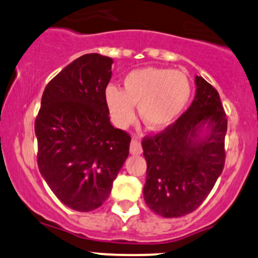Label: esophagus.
Listing matches in <instances>:
<instances>
[{
	"label": "esophagus",
	"instance_id": "obj_1",
	"mask_svg": "<svg viewBox=\"0 0 258 258\" xmlns=\"http://www.w3.org/2000/svg\"><path fill=\"white\" fill-rule=\"evenodd\" d=\"M142 146H141V142H139L138 138H132L131 141V146H130V153L132 154V155H139V154H142Z\"/></svg>",
	"mask_w": 258,
	"mask_h": 258
}]
</instances>
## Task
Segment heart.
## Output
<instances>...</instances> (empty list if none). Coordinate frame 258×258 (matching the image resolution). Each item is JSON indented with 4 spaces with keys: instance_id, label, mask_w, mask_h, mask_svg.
Masks as SVG:
<instances>
[{
    "instance_id": "1",
    "label": "heart",
    "mask_w": 258,
    "mask_h": 258,
    "mask_svg": "<svg viewBox=\"0 0 258 258\" xmlns=\"http://www.w3.org/2000/svg\"><path fill=\"white\" fill-rule=\"evenodd\" d=\"M190 94V81L184 73L149 67L127 74L123 90L109 85L104 98L110 119L117 128H127L135 122V105H138L142 121L150 130L160 131L178 119Z\"/></svg>"
}]
</instances>
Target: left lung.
Returning a JSON list of instances; mask_svg holds the SVG:
<instances>
[{
  "label": "left lung",
  "mask_w": 258,
  "mask_h": 258,
  "mask_svg": "<svg viewBox=\"0 0 258 258\" xmlns=\"http://www.w3.org/2000/svg\"><path fill=\"white\" fill-rule=\"evenodd\" d=\"M190 106L164 132L142 142L147 160L146 204L165 218L195 211L214 188L226 161L227 117L220 94L195 76Z\"/></svg>",
  "instance_id": "obj_1"
}]
</instances>
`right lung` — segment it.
Returning <instances> with one entry per match:
<instances>
[{
    "label": "right lung",
    "instance_id": "1",
    "mask_svg": "<svg viewBox=\"0 0 258 258\" xmlns=\"http://www.w3.org/2000/svg\"><path fill=\"white\" fill-rule=\"evenodd\" d=\"M112 59L81 55L44 88L35 121L37 165L64 205L96 210L110 195L128 156L131 137L110 123L104 92Z\"/></svg>",
    "mask_w": 258,
    "mask_h": 258
}]
</instances>
